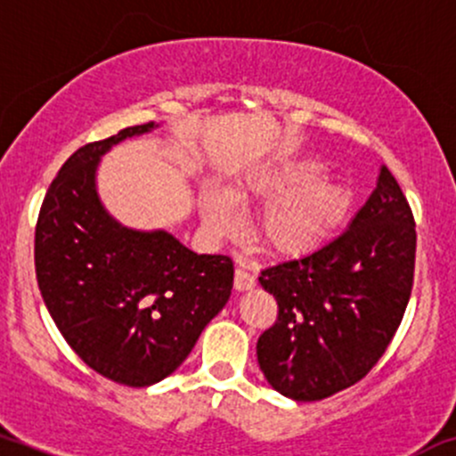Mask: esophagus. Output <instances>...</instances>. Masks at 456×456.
Listing matches in <instances>:
<instances>
[{
  "instance_id": "esophagus-1",
  "label": "esophagus",
  "mask_w": 456,
  "mask_h": 456,
  "mask_svg": "<svg viewBox=\"0 0 456 456\" xmlns=\"http://www.w3.org/2000/svg\"><path fill=\"white\" fill-rule=\"evenodd\" d=\"M255 277L248 270L244 268H236V277H233V288L238 289V292H244V289H253L255 288Z\"/></svg>"
}]
</instances>
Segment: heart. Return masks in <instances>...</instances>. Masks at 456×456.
I'll return each mask as SVG.
<instances>
[{"mask_svg": "<svg viewBox=\"0 0 456 456\" xmlns=\"http://www.w3.org/2000/svg\"><path fill=\"white\" fill-rule=\"evenodd\" d=\"M327 167L305 158L266 164L244 175L224 197L203 188L199 197L203 223L218 236L236 232V208H264L253 223V240L274 257H298L316 251L335 236L353 209V190L338 179L324 177Z\"/></svg>", "mask_w": 456, "mask_h": 456, "instance_id": "1", "label": "heart"}]
</instances>
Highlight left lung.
Masks as SVG:
<instances>
[{
  "mask_svg": "<svg viewBox=\"0 0 456 456\" xmlns=\"http://www.w3.org/2000/svg\"><path fill=\"white\" fill-rule=\"evenodd\" d=\"M415 223L387 167L346 232L298 259L262 270L279 305L257 339L266 381L292 400H322L372 370L411 297Z\"/></svg>",
  "mask_w": 456,
  "mask_h": 456,
  "instance_id": "1",
  "label": "left lung"
}]
</instances>
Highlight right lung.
<instances>
[{
	"label": "right lung",
	"mask_w": 456,
	"mask_h": 456,
	"mask_svg": "<svg viewBox=\"0 0 456 456\" xmlns=\"http://www.w3.org/2000/svg\"><path fill=\"white\" fill-rule=\"evenodd\" d=\"M155 127L77 149L45 194L34 236L38 288L62 338L88 368L129 387L182 366L233 288L227 255L190 251L164 229L125 227L99 199L103 155Z\"/></svg>",
	"instance_id": "1"
}]
</instances>
